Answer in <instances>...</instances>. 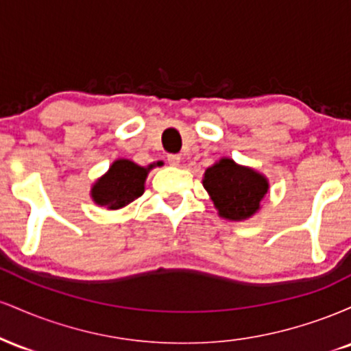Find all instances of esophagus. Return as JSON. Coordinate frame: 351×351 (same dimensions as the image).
<instances>
[{
    "instance_id": "34e87169",
    "label": "esophagus",
    "mask_w": 351,
    "mask_h": 351,
    "mask_svg": "<svg viewBox=\"0 0 351 351\" xmlns=\"http://www.w3.org/2000/svg\"><path fill=\"white\" fill-rule=\"evenodd\" d=\"M167 160H168V163L171 165V167H178L181 158H180V155H175V153H171V155L167 156Z\"/></svg>"
}]
</instances>
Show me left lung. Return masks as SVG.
Wrapping results in <instances>:
<instances>
[{"instance_id": "1", "label": "left lung", "mask_w": 351, "mask_h": 351, "mask_svg": "<svg viewBox=\"0 0 351 351\" xmlns=\"http://www.w3.org/2000/svg\"><path fill=\"white\" fill-rule=\"evenodd\" d=\"M203 184L219 215L234 221L252 216L269 188L263 175L251 168L239 167L229 158L208 168Z\"/></svg>"}]
</instances>
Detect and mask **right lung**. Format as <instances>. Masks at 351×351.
<instances>
[{"instance_id": "right-lung-1", "label": "right lung", "mask_w": 351, "mask_h": 351, "mask_svg": "<svg viewBox=\"0 0 351 351\" xmlns=\"http://www.w3.org/2000/svg\"><path fill=\"white\" fill-rule=\"evenodd\" d=\"M150 168H142L128 160H117L106 176L92 188V198L100 206L119 209L143 195V183Z\"/></svg>"}]
</instances>
